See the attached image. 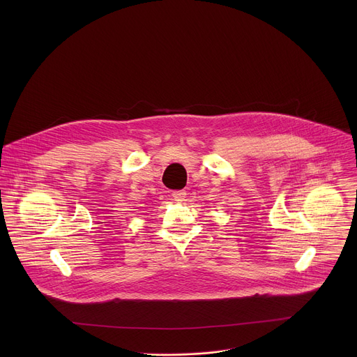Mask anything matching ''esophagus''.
I'll return each mask as SVG.
<instances>
[{"label":"esophagus","instance_id":"obj_1","mask_svg":"<svg viewBox=\"0 0 357 357\" xmlns=\"http://www.w3.org/2000/svg\"><path fill=\"white\" fill-rule=\"evenodd\" d=\"M172 196H174V199H175L176 202H183L185 197H186V193H185V190H175V192L172 193Z\"/></svg>","mask_w":357,"mask_h":357}]
</instances>
